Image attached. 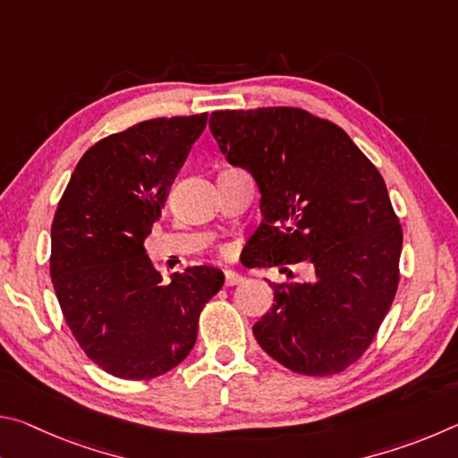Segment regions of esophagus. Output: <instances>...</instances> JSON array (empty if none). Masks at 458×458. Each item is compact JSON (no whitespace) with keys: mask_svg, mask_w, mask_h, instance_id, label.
Returning a JSON list of instances; mask_svg holds the SVG:
<instances>
[{"mask_svg":"<svg viewBox=\"0 0 458 458\" xmlns=\"http://www.w3.org/2000/svg\"><path fill=\"white\" fill-rule=\"evenodd\" d=\"M224 281H226V286H236L244 281V276L234 273V270H224Z\"/></svg>","mask_w":458,"mask_h":458,"instance_id":"esophagus-1","label":"esophagus"}]
</instances>
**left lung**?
I'll return each mask as SVG.
<instances>
[{"label":"left lung","instance_id":"8db88e82","mask_svg":"<svg viewBox=\"0 0 458 458\" xmlns=\"http://www.w3.org/2000/svg\"><path fill=\"white\" fill-rule=\"evenodd\" d=\"M228 164L254 177L262 267L309 262L311 281L270 283L275 303L252 333L297 374L331 376L361 358L398 289L402 228L386 183L350 135L291 106L216 111Z\"/></svg>","mask_w":458,"mask_h":458}]
</instances>
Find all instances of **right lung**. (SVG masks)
<instances>
[{"label":"right lung","mask_w":458,"mask_h":458,"mask_svg":"<svg viewBox=\"0 0 458 458\" xmlns=\"http://www.w3.org/2000/svg\"><path fill=\"white\" fill-rule=\"evenodd\" d=\"M208 113L151 119L82 155L52 222L50 275L84 353L111 376L149 379L188 358L224 273L190 267L164 284L145 252Z\"/></svg>","instance_id":"right-lung-1"}]
</instances>
